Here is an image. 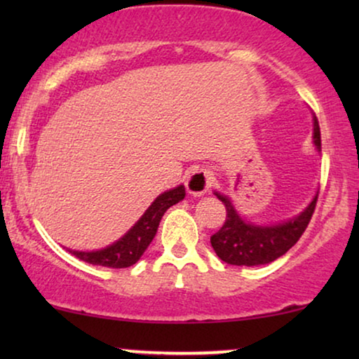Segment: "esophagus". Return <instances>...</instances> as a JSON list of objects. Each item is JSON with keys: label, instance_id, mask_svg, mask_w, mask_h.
<instances>
[{"label": "esophagus", "instance_id": "1", "mask_svg": "<svg viewBox=\"0 0 359 359\" xmlns=\"http://www.w3.org/2000/svg\"><path fill=\"white\" fill-rule=\"evenodd\" d=\"M212 175L205 170L191 171L188 180H186V189L193 196H204L212 186Z\"/></svg>", "mask_w": 359, "mask_h": 359}]
</instances>
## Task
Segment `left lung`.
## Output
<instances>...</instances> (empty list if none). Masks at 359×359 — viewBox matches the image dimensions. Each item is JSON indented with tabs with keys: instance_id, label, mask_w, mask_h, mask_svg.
Here are the masks:
<instances>
[{
	"instance_id": "8db88e82",
	"label": "left lung",
	"mask_w": 359,
	"mask_h": 359,
	"mask_svg": "<svg viewBox=\"0 0 359 359\" xmlns=\"http://www.w3.org/2000/svg\"><path fill=\"white\" fill-rule=\"evenodd\" d=\"M313 145L320 151V127L313 116ZM227 210L222 229L210 237V245L222 262L235 266H259L283 257L301 238L316 209L318 191L307 208L292 219L274 224H255L243 219L229 196L214 191Z\"/></svg>"
}]
</instances>
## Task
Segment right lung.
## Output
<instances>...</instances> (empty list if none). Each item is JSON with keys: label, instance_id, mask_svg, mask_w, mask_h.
Instances as JSON below:
<instances>
[{"label": "right lung", "instance_id": "1", "mask_svg": "<svg viewBox=\"0 0 359 359\" xmlns=\"http://www.w3.org/2000/svg\"><path fill=\"white\" fill-rule=\"evenodd\" d=\"M186 196L184 186L180 184L173 189L165 191L149 205L144 215L122 235L114 243L107 245L106 248L93 250V252H78L70 250L68 252L75 255L76 258L90 264L107 268H129L139 262L142 255L154 240L156 230H158L160 220L171 205L178 204Z\"/></svg>", "mask_w": 359, "mask_h": 359}]
</instances>
